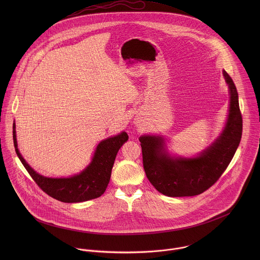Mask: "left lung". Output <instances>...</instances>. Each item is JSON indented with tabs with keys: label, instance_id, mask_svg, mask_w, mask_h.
I'll list each match as a JSON object with an SVG mask.
<instances>
[{
	"label": "left lung",
	"instance_id": "1",
	"mask_svg": "<svg viewBox=\"0 0 260 260\" xmlns=\"http://www.w3.org/2000/svg\"><path fill=\"white\" fill-rule=\"evenodd\" d=\"M230 91L226 126L219 138L195 158H172L164 151L161 137H140L143 167L150 183L170 197L194 196L213 185L226 170L242 135L238 93L231 77L223 71Z\"/></svg>",
	"mask_w": 260,
	"mask_h": 260
}]
</instances>
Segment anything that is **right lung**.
I'll use <instances>...</instances> for the list:
<instances>
[{
	"label": "right lung",
	"instance_id": "right-lung-1",
	"mask_svg": "<svg viewBox=\"0 0 260 260\" xmlns=\"http://www.w3.org/2000/svg\"><path fill=\"white\" fill-rule=\"evenodd\" d=\"M13 139L19 159L37 185L49 196L59 201L75 203L100 197L105 192L110 181L117 152L128 140V135L126 132H122L100 142L90 165L80 174L70 178H48L34 171L18 150L15 124L13 126Z\"/></svg>",
	"mask_w": 260,
	"mask_h": 260
}]
</instances>
